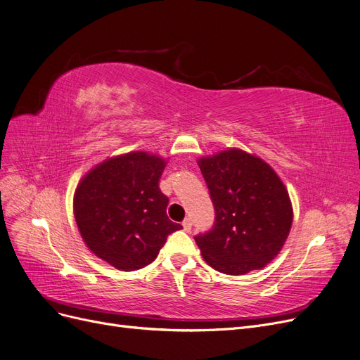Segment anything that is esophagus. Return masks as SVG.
<instances>
[{"mask_svg": "<svg viewBox=\"0 0 360 360\" xmlns=\"http://www.w3.org/2000/svg\"><path fill=\"white\" fill-rule=\"evenodd\" d=\"M183 229L186 230V232H191V229H192V220L191 219H184Z\"/></svg>", "mask_w": 360, "mask_h": 360, "instance_id": "1", "label": "esophagus"}]
</instances>
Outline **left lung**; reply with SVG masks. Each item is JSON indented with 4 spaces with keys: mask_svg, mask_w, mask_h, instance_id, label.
Wrapping results in <instances>:
<instances>
[{
    "mask_svg": "<svg viewBox=\"0 0 360 360\" xmlns=\"http://www.w3.org/2000/svg\"><path fill=\"white\" fill-rule=\"evenodd\" d=\"M215 210L212 230L195 238L224 275L266 267L290 235L294 211L281 177L262 158L230 148L198 160Z\"/></svg>",
    "mask_w": 360,
    "mask_h": 360,
    "instance_id": "8db88e82",
    "label": "left lung"
}]
</instances>
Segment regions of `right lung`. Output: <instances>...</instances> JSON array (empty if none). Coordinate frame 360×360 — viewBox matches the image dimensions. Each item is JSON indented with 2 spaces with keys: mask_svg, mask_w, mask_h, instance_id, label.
<instances>
[{
  "mask_svg": "<svg viewBox=\"0 0 360 360\" xmlns=\"http://www.w3.org/2000/svg\"><path fill=\"white\" fill-rule=\"evenodd\" d=\"M167 165L160 155L134 150L93 167L74 193V215L87 248L122 271L150 264L169 233L181 229L167 215L160 189Z\"/></svg>",
  "mask_w": 360,
  "mask_h": 360,
  "instance_id": "obj_1",
  "label": "right lung"
}]
</instances>
